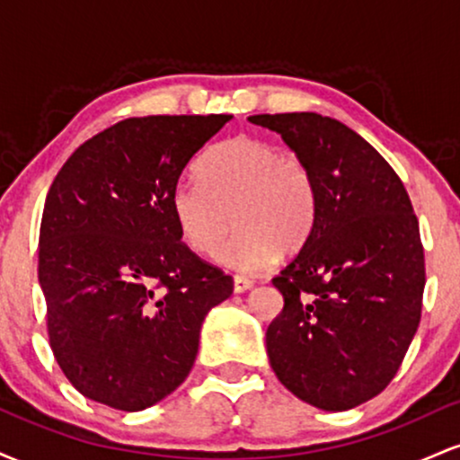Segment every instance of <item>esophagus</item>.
I'll return each instance as SVG.
<instances>
[{"mask_svg":"<svg viewBox=\"0 0 460 460\" xmlns=\"http://www.w3.org/2000/svg\"><path fill=\"white\" fill-rule=\"evenodd\" d=\"M248 289H252V281H248L244 277H235L234 279V292L235 294H244Z\"/></svg>","mask_w":460,"mask_h":460,"instance_id":"esophagus-1","label":"esophagus"}]
</instances>
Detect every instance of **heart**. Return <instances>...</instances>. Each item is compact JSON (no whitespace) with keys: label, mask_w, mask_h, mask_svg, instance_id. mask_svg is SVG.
I'll use <instances>...</instances> for the list:
<instances>
[{"label":"heart","mask_w":460,"mask_h":460,"mask_svg":"<svg viewBox=\"0 0 460 460\" xmlns=\"http://www.w3.org/2000/svg\"><path fill=\"white\" fill-rule=\"evenodd\" d=\"M197 179L172 190V218L199 255H212L234 220L237 229L216 255L229 270L260 272L277 261L281 248L298 251L314 229L318 183L296 151H279L257 136H235L200 157Z\"/></svg>","instance_id":"heart-1"}]
</instances>
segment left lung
<instances>
[{"instance_id":"8db88e82","label":"left lung","mask_w":460,"mask_h":460,"mask_svg":"<svg viewBox=\"0 0 460 460\" xmlns=\"http://www.w3.org/2000/svg\"><path fill=\"white\" fill-rule=\"evenodd\" d=\"M309 162L318 216L272 285L283 311L266 331L277 378L324 411L367 402L392 383L421 318L426 270L409 194L357 131L315 112L255 114Z\"/></svg>"}]
</instances>
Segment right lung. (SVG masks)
I'll list each match as a JSON object with an SVG mask.
<instances>
[{
  "label": "right lung",
  "instance_id": "add662e5",
  "mask_svg": "<svg viewBox=\"0 0 460 460\" xmlns=\"http://www.w3.org/2000/svg\"><path fill=\"white\" fill-rule=\"evenodd\" d=\"M231 114L142 116L93 136L45 199L39 283L47 332L68 383L142 411L186 381L200 324L234 292L229 274L181 242L171 194Z\"/></svg>",
  "mask_w": 460,
  "mask_h": 460
}]
</instances>
